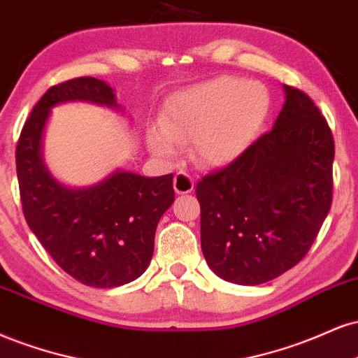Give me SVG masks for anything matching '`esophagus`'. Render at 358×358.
I'll list each match as a JSON object with an SVG mask.
<instances>
[{"instance_id":"34e87169","label":"esophagus","mask_w":358,"mask_h":358,"mask_svg":"<svg viewBox=\"0 0 358 358\" xmlns=\"http://www.w3.org/2000/svg\"><path fill=\"white\" fill-rule=\"evenodd\" d=\"M194 189V179L187 174V172L180 171L174 178V191L178 194H189Z\"/></svg>"}]
</instances>
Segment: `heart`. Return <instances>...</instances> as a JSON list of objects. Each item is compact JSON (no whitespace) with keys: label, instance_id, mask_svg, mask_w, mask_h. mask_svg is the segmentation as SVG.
Here are the masks:
<instances>
[{"label":"heart","instance_id":"1","mask_svg":"<svg viewBox=\"0 0 358 358\" xmlns=\"http://www.w3.org/2000/svg\"><path fill=\"white\" fill-rule=\"evenodd\" d=\"M270 108L258 82L220 77L187 87L164 105L161 125L147 129V145L159 159H172L178 144L192 141V157L209 167L241 157L262 130Z\"/></svg>","mask_w":358,"mask_h":358}]
</instances>
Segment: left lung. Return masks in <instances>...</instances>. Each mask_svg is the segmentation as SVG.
Returning <instances> with one entry per match:
<instances>
[{
  "mask_svg": "<svg viewBox=\"0 0 358 358\" xmlns=\"http://www.w3.org/2000/svg\"><path fill=\"white\" fill-rule=\"evenodd\" d=\"M283 90L270 132L196 187L203 255L229 283H266L300 263L330 211V127L308 95Z\"/></svg>",
  "mask_w": 358,
  "mask_h": 358,
  "instance_id": "obj_1",
  "label": "left lung"
}]
</instances>
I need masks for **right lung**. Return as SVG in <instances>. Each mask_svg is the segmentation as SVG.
<instances>
[{
	"mask_svg": "<svg viewBox=\"0 0 358 358\" xmlns=\"http://www.w3.org/2000/svg\"><path fill=\"white\" fill-rule=\"evenodd\" d=\"M69 102L122 110L115 90L94 77L69 80L41 96L16 145L24 220L58 266L80 283L122 287L152 259L159 220L174 203L172 174L145 178L115 169L88 187L55 179L43 161L45 127L52 108Z\"/></svg>",
	"mask_w": 358,
	"mask_h": 358,
	"instance_id": "add662e5",
	"label": "right lung"
}]
</instances>
